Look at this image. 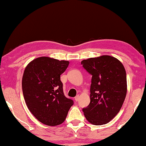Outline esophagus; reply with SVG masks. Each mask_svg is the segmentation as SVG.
Segmentation results:
<instances>
[{"mask_svg": "<svg viewBox=\"0 0 146 146\" xmlns=\"http://www.w3.org/2000/svg\"><path fill=\"white\" fill-rule=\"evenodd\" d=\"M78 100H79V96L78 95L76 96V97H75V100L76 101V102H78Z\"/></svg>", "mask_w": 146, "mask_h": 146, "instance_id": "obj_1", "label": "esophagus"}]
</instances>
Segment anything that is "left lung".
<instances>
[{
    "label": "left lung",
    "instance_id": "8db88e82",
    "mask_svg": "<svg viewBox=\"0 0 146 146\" xmlns=\"http://www.w3.org/2000/svg\"><path fill=\"white\" fill-rule=\"evenodd\" d=\"M92 75L90 103L83 108L86 119L96 125L110 122L124 102L127 93L126 72L120 60L110 55L90 58L81 62Z\"/></svg>",
    "mask_w": 146,
    "mask_h": 146
}]
</instances>
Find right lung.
<instances>
[{"instance_id": "obj_1", "label": "right lung", "mask_w": 146, "mask_h": 146, "mask_svg": "<svg viewBox=\"0 0 146 146\" xmlns=\"http://www.w3.org/2000/svg\"><path fill=\"white\" fill-rule=\"evenodd\" d=\"M69 61L41 56L29 62L24 71L22 87L24 100L39 122L49 126L63 123L73 101L63 92L60 75Z\"/></svg>"}]
</instances>
